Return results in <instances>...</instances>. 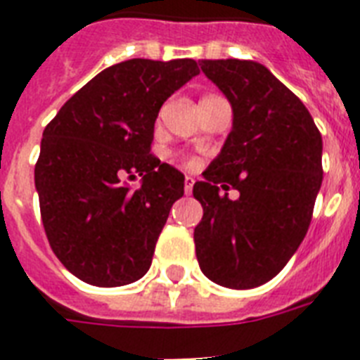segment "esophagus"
<instances>
[{
    "instance_id": "esophagus-1",
    "label": "esophagus",
    "mask_w": 360,
    "mask_h": 360,
    "mask_svg": "<svg viewBox=\"0 0 360 360\" xmlns=\"http://www.w3.org/2000/svg\"><path fill=\"white\" fill-rule=\"evenodd\" d=\"M192 186H194V179L185 177V194H192Z\"/></svg>"
}]
</instances>
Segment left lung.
I'll return each instance as SVG.
<instances>
[{
    "label": "left lung",
    "instance_id": "obj_1",
    "mask_svg": "<svg viewBox=\"0 0 360 360\" xmlns=\"http://www.w3.org/2000/svg\"><path fill=\"white\" fill-rule=\"evenodd\" d=\"M233 108V129L192 194L200 269L214 284L250 290L284 269L307 236L323 181L321 134L295 93L256 61L203 59ZM240 191L237 200L218 185Z\"/></svg>",
    "mask_w": 360,
    "mask_h": 360
}]
</instances>
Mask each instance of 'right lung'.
Listing matches in <instances>:
<instances>
[{
  "label": "right lung",
  "mask_w": 360,
  "mask_h": 360,
  "mask_svg": "<svg viewBox=\"0 0 360 360\" xmlns=\"http://www.w3.org/2000/svg\"><path fill=\"white\" fill-rule=\"evenodd\" d=\"M200 75L194 59H129L87 82L42 132L35 164L41 219L58 259L80 280L115 288L151 267L185 175L151 153L164 101ZM142 175L132 191L122 179Z\"/></svg>",
  "instance_id": "add662e5"
}]
</instances>
